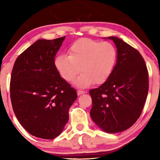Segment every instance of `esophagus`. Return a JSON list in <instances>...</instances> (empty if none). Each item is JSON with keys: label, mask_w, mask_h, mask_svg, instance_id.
<instances>
[{"label": "esophagus", "mask_w": 160, "mask_h": 160, "mask_svg": "<svg viewBox=\"0 0 160 160\" xmlns=\"http://www.w3.org/2000/svg\"><path fill=\"white\" fill-rule=\"evenodd\" d=\"M77 93H78V96H80V95H81V94H85V91H83V90H78Z\"/></svg>", "instance_id": "esophagus-1"}]
</instances>
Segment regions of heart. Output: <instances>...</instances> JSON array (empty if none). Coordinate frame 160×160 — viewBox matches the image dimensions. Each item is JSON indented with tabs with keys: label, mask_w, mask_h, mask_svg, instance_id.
<instances>
[{
	"label": "heart",
	"mask_w": 160,
	"mask_h": 160,
	"mask_svg": "<svg viewBox=\"0 0 160 160\" xmlns=\"http://www.w3.org/2000/svg\"><path fill=\"white\" fill-rule=\"evenodd\" d=\"M68 52L69 56H56L54 64L61 76L68 82L81 70L82 72L73 81L74 85L80 88H88L94 82H106L117 61V51L112 43H102L88 38L75 42Z\"/></svg>",
	"instance_id": "heart-1"
}]
</instances>
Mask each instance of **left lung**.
<instances>
[{
	"mask_svg": "<svg viewBox=\"0 0 160 160\" xmlns=\"http://www.w3.org/2000/svg\"><path fill=\"white\" fill-rule=\"evenodd\" d=\"M103 39L114 42L117 61L106 82L89 92L90 116L103 131L116 133L131 127L141 114L148 93V72L138 51L116 37Z\"/></svg>",
	"mask_w": 160,
	"mask_h": 160,
	"instance_id": "8db88e82",
	"label": "left lung"
}]
</instances>
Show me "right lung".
<instances>
[{
	"label": "right lung",
	"instance_id": "1",
	"mask_svg": "<svg viewBox=\"0 0 160 160\" xmlns=\"http://www.w3.org/2000/svg\"><path fill=\"white\" fill-rule=\"evenodd\" d=\"M65 37L37 40L18 56L12 70L13 111L22 126L39 138L53 139L61 133L78 97L54 64Z\"/></svg>",
	"mask_w": 160,
	"mask_h": 160
}]
</instances>
